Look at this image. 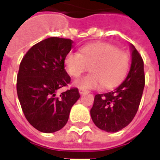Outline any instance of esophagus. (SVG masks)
<instances>
[{
	"label": "esophagus",
	"instance_id": "esophagus-1",
	"mask_svg": "<svg viewBox=\"0 0 160 160\" xmlns=\"http://www.w3.org/2000/svg\"><path fill=\"white\" fill-rule=\"evenodd\" d=\"M79 92H80V94H84V93H87V92H88V90H85V89H83V88H80V89H79Z\"/></svg>",
	"mask_w": 160,
	"mask_h": 160
}]
</instances>
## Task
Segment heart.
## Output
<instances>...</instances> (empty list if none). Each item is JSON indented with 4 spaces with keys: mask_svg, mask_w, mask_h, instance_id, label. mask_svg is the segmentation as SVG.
Listing matches in <instances>:
<instances>
[{
    "mask_svg": "<svg viewBox=\"0 0 160 160\" xmlns=\"http://www.w3.org/2000/svg\"><path fill=\"white\" fill-rule=\"evenodd\" d=\"M69 75L77 78L88 71L91 73L77 80L74 85L80 88L96 89L118 86L127 76L130 67V55L107 42H92L80 48V53L70 52L64 60Z\"/></svg>",
    "mask_w": 160,
    "mask_h": 160,
    "instance_id": "b5f03b06",
    "label": "heart"
}]
</instances>
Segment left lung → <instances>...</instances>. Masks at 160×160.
I'll list each match as a JSON object with an SVG mask.
<instances>
[{
  "label": "left lung",
  "mask_w": 160,
  "mask_h": 160,
  "mask_svg": "<svg viewBox=\"0 0 160 160\" xmlns=\"http://www.w3.org/2000/svg\"><path fill=\"white\" fill-rule=\"evenodd\" d=\"M132 64L126 80L113 91L96 94L91 108L92 119L97 127L116 132L128 126L137 113L145 87L144 61L134 46Z\"/></svg>",
  "instance_id": "8db88e82"
}]
</instances>
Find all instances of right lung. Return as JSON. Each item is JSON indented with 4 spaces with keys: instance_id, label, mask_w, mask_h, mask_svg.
Wrapping results in <instances>:
<instances>
[{
    "instance_id": "right-lung-1",
    "label": "right lung",
    "mask_w": 160,
    "mask_h": 160,
    "mask_svg": "<svg viewBox=\"0 0 160 160\" xmlns=\"http://www.w3.org/2000/svg\"><path fill=\"white\" fill-rule=\"evenodd\" d=\"M70 39L50 37L33 45L22 58L17 74V94L26 119L35 129L50 133L61 130L80 98L76 88L56 95L70 84L64 60L71 51Z\"/></svg>"
}]
</instances>
